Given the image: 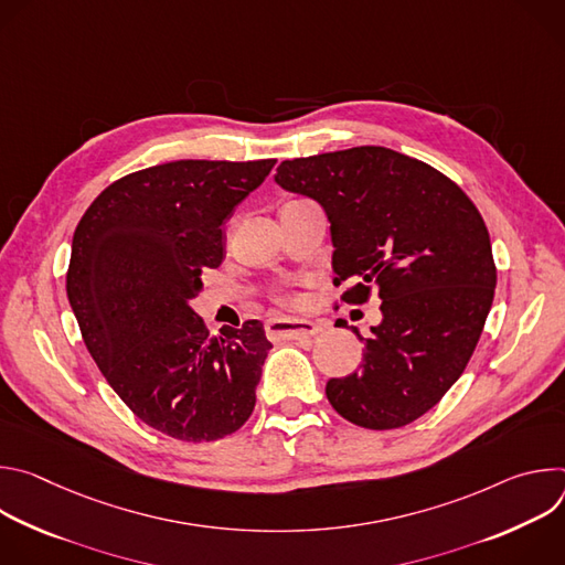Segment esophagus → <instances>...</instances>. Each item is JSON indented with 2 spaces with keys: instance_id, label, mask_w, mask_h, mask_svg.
Wrapping results in <instances>:
<instances>
[{
  "instance_id": "1",
  "label": "esophagus",
  "mask_w": 565,
  "mask_h": 565,
  "mask_svg": "<svg viewBox=\"0 0 565 565\" xmlns=\"http://www.w3.org/2000/svg\"><path fill=\"white\" fill-rule=\"evenodd\" d=\"M317 333H319V327L315 321H306V319L273 317L266 321V335L270 340H306V338H315Z\"/></svg>"
}]
</instances>
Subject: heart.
<instances>
[{
    "mask_svg": "<svg viewBox=\"0 0 565 565\" xmlns=\"http://www.w3.org/2000/svg\"><path fill=\"white\" fill-rule=\"evenodd\" d=\"M277 301L284 303V306H295V303H297V297L290 295V292H279V295H277Z\"/></svg>",
    "mask_w": 565,
    "mask_h": 565,
    "instance_id": "1",
    "label": "heart"
}]
</instances>
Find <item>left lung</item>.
Masks as SVG:
<instances>
[{
	"instance_id": "1",
	"label": "left lung",
	"mask_w": 565,
	"mask_h": 565,
	"mask_svg": "<svg viewBox=\"0 0 565 565\" xmlns=\"http://www.w3.org/2000/svg\"><path fill=\"white\" fill-rule=\"evenodd\" d=\"M275 181L324 205L340 303L382 299V324L360 371L333 377L327 397L364 429L405 427L434 409L462 375L494 299L490 232L443 172L386 147L284 160Z\"/></svg>"
}]
</instances>
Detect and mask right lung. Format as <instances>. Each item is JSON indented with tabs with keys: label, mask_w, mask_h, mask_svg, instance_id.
<instances>
[{
	"label": "right lung",
	"mask_w": 565,
	"mask_h": 565,
	"mask_svg": "<svg viewBox=\"0 0 565 565\" xmlns=\"http://www.w3.org/2000/svg\"><path fill=\"white\" fill-rule=\"evenodd\" d=\"M275 158L174 160L131 172L79 218L66 295L109 386L147 427L210 443L246 425L270 351L262 321L210 335L190 308L223 262V221Z\"/></svg>",
	"instance_id": "right-lung-1"
}]
</instances>
